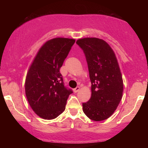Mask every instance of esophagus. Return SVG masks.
<instances>
[{"mask_svg": "<svg viewBox=\"0 0 148 148\" xmlns=\"http://www.w3.org/2000/svg\"><path fill=\"white\" fill-rule=\"evenodd\" d=\"M79 87H76V88L75 89H74V92H78L79 91Z\"/></svg>", "mask_w": 148, "mask_h": 148, "instance_id": "34e87169", "label": "esophagus"}]
</instances>
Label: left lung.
I'll use <instances>...</instances> for the list:
<instances>
[{"instance_id": "left-lung-1", "label": "left lung", "mask_w": 148, "mask_h": 148, "mask_svg": "<svg viewBox=\"0 0 148 148\" xmlns=\"http://www.w3.org/2000/svg\"><path fill=\"white\" fill-rule=\"evenodd\" d=\"M76 44L83 50L91 82V97L82 104L90 119L100 121L112 116L121 101L123 84L116 57L102 39L85 38Z\"/></svg>"}]
</instances>
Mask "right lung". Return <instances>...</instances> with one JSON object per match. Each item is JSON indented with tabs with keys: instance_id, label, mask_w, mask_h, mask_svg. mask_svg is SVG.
Masks as SVG:
<instances>
[{
	"instance_id": "obj_1",
	"label": "right lung",
	"mask_w": 148,
	"mask_h": 148,
	"mask_svg": "<svg viewBox=\"0 0 148 148\" xmlns=\"http://www.w3.org/2000/svg\"><path fill=\"white\" fill-rule=\"evenodd\" d=\"M74 43V39L65 38L47 41L40 49L27 74V101L42 118L53 119L59 116L73 92L64 86L60 68Z\"/></svg>"
}]
</instances>
